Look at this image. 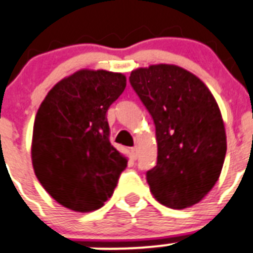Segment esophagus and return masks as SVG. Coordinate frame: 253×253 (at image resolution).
Returning <instances> with one entry per match:
<instances>
[{
  "label": "esophagus",
  "mask_w": 253,
  "mask_h": 253,
  "mask_svg": "<svg viewBox=\"0 0 253 253\" xmlns=\"http://www.w3.org/2000/svg\"><path fill=\"white\" fill-rule=\"evenodd\" d=\"M131 158L133 159H136L139 156V148H138V145H135L134 146V148H131Z\"/></svg>",
  "instance_id": "esophagus-1"
}]
</instances>
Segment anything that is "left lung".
Returning <instances> with one entry per match:
<instances>
[{
	"instance_id": "1",
	"label": "left lung",
	"mask_w": 253,
	"mask_h": 253,
	"mask_svg": "<svg viewBox=\"0 0 253 253\" xmlns=\"http://www.w3.org/2000/svg\"><path fill=\"white\" fill-rule=\"evenodd\" d=\"M129 81L155 124L158 163L146 172L151 194L177 210L200 203L220 177L227 149L212 93L175 64L134 69Z\"/></svg>"
}]
</instances>
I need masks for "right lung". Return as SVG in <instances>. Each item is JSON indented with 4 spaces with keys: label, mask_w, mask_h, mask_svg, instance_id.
I'll list each match as a JSON object with an SVG mask.
<instances>
[{
    "label": "right lung",
    "mask_w": 253,
    "mask_h": 253,
    "mask_svg": "<svg viewBox=\"0 0 253 253\" xmlns=\"http://www.w3.org/2000/svg\"><path fill=\"white\" fill-rule=\"evenodd\" d=\"M126 85L122 73L81 69L45 95L33 125L32 165L58 204L98 210L112 197L128 158L109 141L107 110Z\"/></svg>",
    "instance_id": "add662e5"
}]
</instances>
